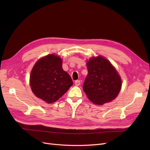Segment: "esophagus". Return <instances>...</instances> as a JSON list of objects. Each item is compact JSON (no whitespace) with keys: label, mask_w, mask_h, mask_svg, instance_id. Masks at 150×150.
<instances>
[{"label":"esophagus","mask_w":150,"mask_h":150,"mask_svg":"<svg viewBox=\"0 0 150 150\" xmlns=\"http://www.w3.org/2000/svg\"><path fill=\"white\" fill-rule=\"evenodd\" d=\"M81 84V81H80V80H76V81H75V85L76 86H79Z\"/></svg>","instance_id":"esophagus-1"}]
</instances>
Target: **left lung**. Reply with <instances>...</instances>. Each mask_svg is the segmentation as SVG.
<instances>
[{
    "label": "left lung",
    "mask_w": 150,
    "mask_h": 150,
    "mask_svg": "<svg viewBox=\"0 0 150 150\" xmlns=\"http://www.w3.org/2000/svg\"><path fill=\"white\" fill-rule=\"evenodd\" d=\"M87 67L88 74L83 88L89 100L102 105L115 99L121 90V79L111 63L99 56L91 58Z\"/></svg>",
    "instance_id": "8db88e82"
}]
</instances>
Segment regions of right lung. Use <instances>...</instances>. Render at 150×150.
Wrapping results in <instances>:
<instances>
[{
	"label": "right lung",
	"mask_w": 150,
	"mask_h": 150,
	"mask_svg": "<svg viewBox=\"0 0 150 150\" xmlns=\"http://www.w3.org/2000/svg\"><path fill=\"white\" fill-rule=\"evenodd\" d=\"M62 63L61 58L49 54L36 62L31 71L32 91L47 103L56 102L73 84L69 74L62 69Z\"/></svg>",
	"instance_id": "1"
}]
</instances>
